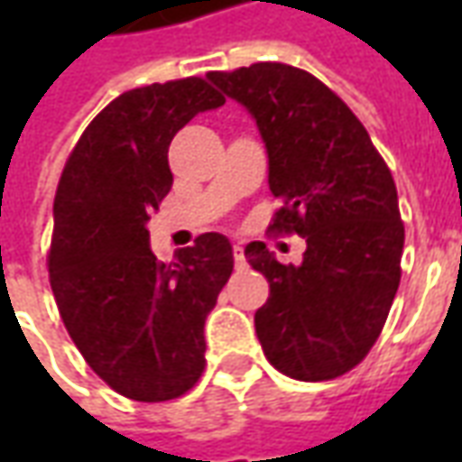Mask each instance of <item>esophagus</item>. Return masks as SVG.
<instances>
[{
  "label": "esophagus",
  "instance_id": "34e87169",
  "mask_svg": "<svg viewBox=\"0 0 462 462\" xmlns=\"http://www.w3.org/2000/svg\"><path fill=\"white\" fill-rule=\"evenodd\" d=\"M232 254H235V264L245 267V250H242L240 245H232Z\"/></svg>",
  "mask_w": 462,
  "mask_h": 462
}]
</instances>
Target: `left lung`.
Wrapping results in <instances>:
<instances>
[{
    "label": "left lung",
    "mask_w": 462,
    "mask_h": 462,
    "mask_svg": "<svg viewBox=\"0 0 462 462\" xmlns=\"http://www.w3.org/2000/svg\"><path fill=\"white\" fill-rule=\"evenodd\" d=\"M208 79L260 128L280 200L270 227L307 240L301 264L277 262L264 242L245 247L270 282L254 314L264 356L297 381L341 376L376 344L401 282L396 182L366 128L317 76L262 61Z\"/></svg>",
    "instance_id": "left-lung-1"
}]
</instances>
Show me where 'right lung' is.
<instances>
[{"instance_id":"obj_1","label":"right lung","mask_w":462,"mask_h":462,"mask_svg":"<svg viewBox=\"0 0 462 462\" xmlns=\"http://www.w3.org/2000/svg\"><path fill=\"white\" fill-rule=\"evenodd\" d=\"M222 104L198 76L125 91L81 133L56 188V307L86 364L133 401L182 396L205 368L202 329L235 267L230 240L205 232L162 264L145 225L172 185L175 133Z\"/></svg>"}]
</instances>
